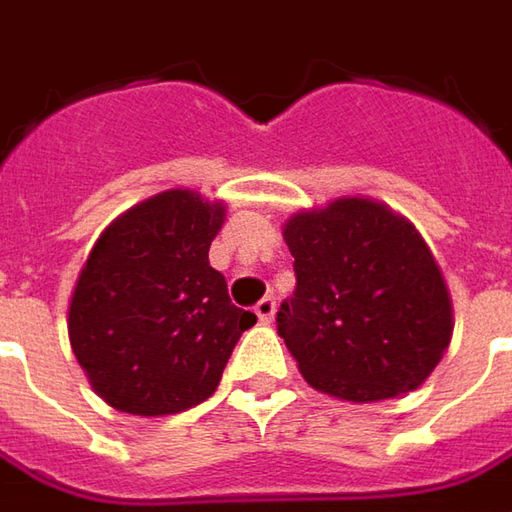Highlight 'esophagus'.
Masks as SVG:
<instances>
[{"mask_svg":"<svg viewBox=\"0 0 512 512\" xmlns=\"http://www.w3.org/2000/svg\"><path fill=\"white\" fill-rule=\"evenodd\" d=\"M274 311H277V302H274V297H263V300L255 305V314L263 325H269L271 319H274Z\"/></svg>","mask_w":512,"mask_h":512,"instance_id":"obj_1","label":"esophagus"}]
</instances>
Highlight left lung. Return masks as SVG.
<instances>
[{
  "label": "left lung",
  "mask_w": 512,
  "mask_h": 512,
  "mask_svg": "<svg viewBox=\"0 0 512 512\" xmlns=\"http://www.w3.org/2000/svg\"><path fill=\"white\" fill-rule=\"evenodd\" d=\"M297 288L277 333L305 381L370 403L417 389L451 342V300L426 241L370 198L297 212L283 229Z\"/></svg>",
  "instance_id": "left-lung-1"
}]
</instances>
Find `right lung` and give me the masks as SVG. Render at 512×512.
Returning a JSON list of instances; mask_svg holds the SVG:
<instances>
[{"mask_svg": "<svg viewBox=\"0 0 512 512\" xmlns=\"http://www.w3.org/2000/svg\"><path fill=\"white\" fill-rule=\"evenodd\" d=\"M221 224V204L168 190L97 238L69 302V342L114 409L156 417L207 401L257 322L210 266Z\"/></svg>", "mask_w": 512, "mask_h": 512, "instance_id": "1", "label": "right lung"}]
</instances>
